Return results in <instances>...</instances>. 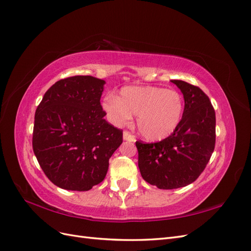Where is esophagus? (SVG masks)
<instances>
[{
    "instance_id": "1",
    "label": "esophagus",
    "mask_w": 251,
    "mask_h": 251,
    "mask_svg": "<svg viewBox=\"0 0 251 251\" xmlns=\"http://www.w3.org/2000/svg\"><path fill=\"white\" fill-rule=\"evenodd\" d=\"M123 140L124 141H128V142H134L135 139L131 133H129L128 131H124L123 132Z\"/></svg>"
}]
</instances>
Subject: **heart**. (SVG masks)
I'll return each mask as SVG.
<instances>
[{
  "instance_id": "1",
  "label": "heart",
  "mask_w": 251,
  "mask_h": 251,
  "mask_svg": "<svg viewBox=\"0 0 251 251\" xmlns=\"http://www.w3.org/2000/svg\"><path fill=\"white\" fill-rule=\"evenodd\" d=\"M102 107L112 124L122 127L138 116L142 137L150 142H161L173 135L181 124L184 100L177 91L154 86H128L120 97L109 95Z\"/></svg>"
}]
</instances>
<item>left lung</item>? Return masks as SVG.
<instances>
[{
  "label": "left lung",
  "mask_w": 251,
  "mask_h": 251,
  "mask_svg": "<svg viewBox=\"0 0 251 251\" xmlns=\"http://www.w3.org/2000/svg\"><path fill=\"white\" fill-rule=\"evenodd\" d=\"M184 97L181 124L173 135L152 144L137 142L142 177L160 189H175L195 182L209 162L216 144V112L209 98L197 86L180 80Z\"/></svg>",
  "instance_id": "obj_1"
}]
</instances>
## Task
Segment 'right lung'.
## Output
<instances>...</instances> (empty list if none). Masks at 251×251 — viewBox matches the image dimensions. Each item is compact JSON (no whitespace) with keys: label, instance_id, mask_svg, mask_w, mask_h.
<instances>
[{"label":"right lung","instance_id":"1","mask_svg":"<svg viewBox=\"0 0 251 251\" xmlns=\"http://www.w3.org/2000/svg\"><path fill=\"white\" fill-rule=\"evenodd\" d=\"M105 81L90 75L60 80L42 99L34 116L32 147L54 185L87 191L101 183L123 132L104 117L100 100Z\"/></svg>","mask_w":251,"mask_h":251}]
</instances>
